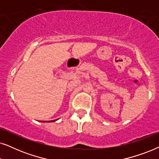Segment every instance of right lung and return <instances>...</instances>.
Masks as SVG:
<instances>
[{
    "instance_id": "right-lung-1",
    "label": "right lung",
    "mask_w": 159,
    "mask_h": 159,
    "mask_svg": "<svg viewBox=\"0 0 159 159\" xmlns=\"http://www.w3.org/2000/svg\"><path fill=\"white\" fill-rule=\"evenodd\" d=\"M56 121V120H53V121ZM43 122H44V121H43Z\"/></svg>"
}]
</instances>
